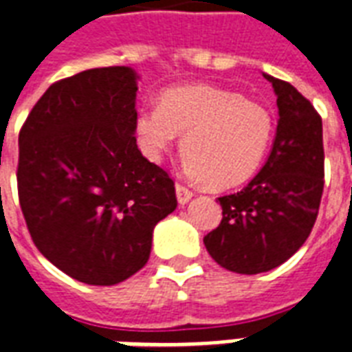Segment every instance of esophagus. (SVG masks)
I'll return each mask as SVG.
<instances>
[{
    "mask_svg": "<svg viewBox=\"0 0 352 352\" xmlns=\"http://www.w3.org/2000/svg\"><path fill=\"white\" fill-rule=\"evenodd\" d=\"M175 194H177V201H179V205H186V203L194 197L192 190H188L186 186H183V184H177Z\"/></svg>",
    "mask_w": 352,
    "mask_h": 352,
    "instance_id": "34e87169",
    "label": "esophagus"
}]
</instances>
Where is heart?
Listing matches in <instances>:
<instances>
[{
  "label": "heart",
  "mask_w": 352,
  "mask_h": 352,
  "mask_svg": "<svg viewBox=\"0 0 352 352\" xmlns=\"http://www.w3.org/2000/svg\"><path fill=\"white\" fill-rule=\"evenodd\" d=\"M143 155L162 160L181 140L184 166L192 177L216 190L241 186L256 175L274 138L267 106L209 83L162 91L158 106H143L134 117Z\"/></svg>",
  "instance_id": "1"
}]
</instances>
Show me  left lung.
<instances>
[{"mask_svg": "<svg viewBox=\"0 0 352 352\" xmlns=\"http://www.w3.org/2000/svg\"><path fill=\"white\" fill-rule=\"evenodd\" d=\"M263 76L278 104L272 149L241 192L218 197L222 222L203 239L210 257L236 274L269 272L298 252L311 233L324 184L321 117L291 83Z\"/></svg>", "mask_w": 352, "mask_h": 352, "instance_id": "obj_1", "label": "left lung"}]
</instances>
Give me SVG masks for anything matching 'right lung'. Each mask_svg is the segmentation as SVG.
Returning <instances> with one entry per match:
<instances>
[{"mask_svg":"<svg viewBox=\"0 0 352 352\" xmlns=\"http://www.w3.org/2000/svg\"><path fill=\"white\" fill-rule=\"evenodd\" d=\"M138 72L83 70L50 85L18 136V196L31 239L78 282L116 285L147 263L177 209L173 181L138 149Z\"/></svg>","mask_w":352,"mask_h":352,"instance_id":"right-lung-1","label":"right lung"}]
</instances>
